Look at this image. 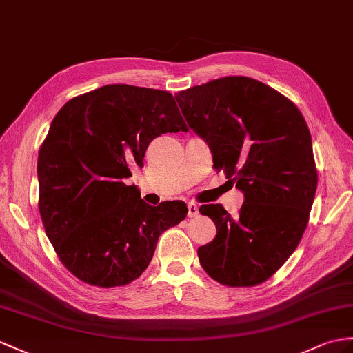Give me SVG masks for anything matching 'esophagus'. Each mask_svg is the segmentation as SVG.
<instances>
[{
    "mask_svg": "<svg viewBox=\"0 0 353 353\" xmlns=\"http://www.w3.org/2000/svg\"><path fill=\"white\" fill-rule=\"evenodd\" d=\"M187 208H188V214H187V216L190 217V219H192V217H196L197 214H199V206H197L194 202L188 203Z\"/></svg>",
    "mask_w": 353,
    "mask_h": 353,
    "instance_id": "34e87169",
    "label": "esophagus"
}]
</instances>
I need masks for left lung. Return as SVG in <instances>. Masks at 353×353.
<instances>
[{"label": "left lung", "mask_w": 353, "mask_h": 353, "mask_svg": "<svg viewBox=\"0 0 353 353\" xmlns=\"http://www.w3.org/2000/svg\"><path fill=\"white\" fill-rule=\"evenodd\" d=\"M175 99L208 143L214 168L244 193L236 217L220 203L199 208L217 228L197 250L202 268L220 285H259L295 252L310 217L317 170L305 119L283 94L245 76L196 85Z\"/></svg>", "instance_id": "8db88e82"}]
</instances>
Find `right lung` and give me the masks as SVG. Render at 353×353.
<instances>
[{
    "instance_id": "add662e5",
    "label": "right lung",
    "mask_w": 353,
    "mask_h": 353,
    "mask_svg": "<svg viewBox=\"0 0 353 353\" xmlns=\"http://www.w3.org/2000/svg\"><path fill=\"white\" fill-rule=\"evenodd\" d=\"M168 91L106 85L68 100L55 115L39 160V211L50 244L74 277L124 286L147 270L163 232L187 216L181 201L141 199L130 165L150 142L187 132Z\"/></svg>"
}]
</instances>
